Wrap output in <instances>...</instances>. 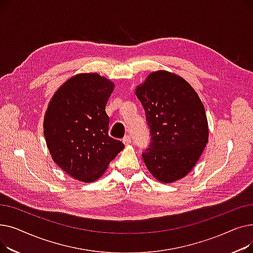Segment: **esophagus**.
Returning a JSON list of instances; mask_svg holds the SVG:
<instances>
[{"instance_id":"1","label":"esophagus","mask_w":253,"mask_h":253,"mask_svg":"<svg viewBox=\"0 0 253 253\" xmlns=\"http://www.w3.org/2000/svg\"><path fill=\"white\" fill-rule=\"evenodd\" d=\"M123 142L124 144H130L131 143V137L129 135H125L123 138Z\"/></svg>"}]
</instances>
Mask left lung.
Here are the masks:
<instances>
[{
	"label": "left lung",
	"instance_id": "8db88e82",
	"mask_svg": "<svg viewBox=\"0 0 253 253\" xmlns=\"http://www.w3.org/2000/svg\"><path fill=\"white\" fill-rule=\"evenodd\" d=\"M151 132L142 159L158 180L187 175L208 141L204 105L184 80L166 71L152 73L136 89Z\"/></svg>",
	"mask_w": 253,
	"mask_h": 253
}]
</instances>
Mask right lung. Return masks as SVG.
I'll use <instances>...</instances> for the list:
<instances>
[{"mask_svg": "<svg viewBox=\"0 0 253 253\" xmlns=\"http://www.w3.org/2000/svg\"><path fill=\"white\" fill-rule=\"evenodd\" d=\"M114 84L97 74H80L52 97L44 136L54 162L72 177L90 182L101 176L124 143L109 135L108 102Z\"/></svg>", "mask_w": 253, "mask_h": 253, "instance_id": "1", "label": "right lung"}]
</instances>
